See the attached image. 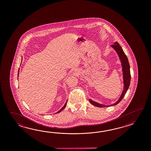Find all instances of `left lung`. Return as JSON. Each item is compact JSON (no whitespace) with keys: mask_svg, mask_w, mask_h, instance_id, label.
Returning a JSON list of instances; mask_svg holds the SVG:
<instances>
[{"mask_svg":"<svg viewBox=\"0 0 151 151\" xmlns=\"http://www.w3.org/2000/svg\"><path fill=\"white\" fill-rule=\"evenodd\" d=\"M112 47L115 49L118 55H119V58L121 60L122 63V71H123V77H124V90L122 92V96L120 97L119 99L116 102L115 104L111 105L110 106H105L102 104H100L98 103H96L94 101L92 100L89 99L90 103H91L92 105L96 107H109V106H114L118 104V103L120 102V101L123 99V98L125 96L126 93L127 92L128 90L129 84H130V81H131V73H130V67H129V64L128 62V59L126 56V55L125 54L124 52L122 50V47L119 45V43L118 42H115L113 45H112Z\"/></svg>","mask_w":151,"mask_h":151,"instance_id":"left-lung-1","label":"left lung"}]
</instances>
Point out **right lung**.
Wrapping results in <instances>:
<instances>
[{"mask_svg":"<svg viewBox=\"0 0 151 151\" xmlns=\"http://www.w3.org/2000/svg\"><path fill=\"white\" fill-rule=\"evenodd\" d=\"M19 71H18V76L19 75ZM66 105H67V101H66V103H65V104L64 106L63 107V108H62V109H60V111H58V112L57 113L60 112H61V111H62L63 109H64L65 108V107L66 106Z\"/></svg>","mask_w":151,"mask_h":151,"instance_id":"right-lung-1","label":"right lung"}]
</instances>
